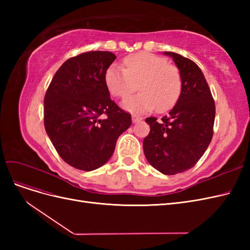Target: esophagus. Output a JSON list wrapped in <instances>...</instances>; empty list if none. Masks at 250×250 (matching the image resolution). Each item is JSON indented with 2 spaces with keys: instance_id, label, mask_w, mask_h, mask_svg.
Here are the masks:
<instances>
[{
  "instance_id": "34e87169",
  "label": "esophagus",
  "mask_w": 250,
  "mask_h": 250,
  "mask_svg": "<svg viewBox=\"0 0 250 250\" xmlns=\"http://www.w3.org/2000/svg\"><path fill=\"white\" fill-rule=\"evenodd\" d=\"M140 121H142V118L138 115H132V122L133 123H137V122H140Z\"/></svg>"
}]
</instances>
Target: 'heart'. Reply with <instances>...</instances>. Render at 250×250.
<instances>
[{
	"mask_svg": "<svg viewBox=\"0 0 250 250\" xmlns=\"http://www.w3.org/2000/svg\"><path fill=\"white\" fill-rule=\"evenodd\" d=\"M123 65L124 69L110 65L105 72L104 82L116 98H126L139 85L141 93L124 100L125 109L135 113L154 108L166 111L176 104L183 89V76L177 65L147 52L127 56Z\"/></svg>",
	"mask_w": 250,
	"mask_h": 250,
	"instance_id": "obj_1",
	"label": "heart"
}]
</instances>
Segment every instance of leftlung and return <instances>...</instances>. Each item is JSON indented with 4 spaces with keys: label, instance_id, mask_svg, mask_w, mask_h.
<instances>
[{
    "label": "left lung",
    "instance_id": "left-lung-1",
    "mask_svg": "<svg viewBox=\"0 0 250 250\" xmlns=\"http://www.w3.org/2000/svg\"><path fill=\"white\" fill-rule=\"evenodd\" d=\"M173 58L183 76V89L169 115L158 121L146 119L150 132L143 149L149 164L166 175L193 168L206 152L214 134L215 101L199 66L174 52Z\"/></svg>",
    "mask_w": 250,
    "mask_h": 250
}]
</instances>
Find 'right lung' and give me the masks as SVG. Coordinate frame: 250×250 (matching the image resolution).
<instances>
[{
  "instance_id": "obj_1",
  "label": "right lung",
  "mask_w": 250,
  "mask_h": 250,
  "mask_svg": "<svg viewBox=\"0 0 250 250\" xmlns=\"http://www.w3.org/2000/svg\"><path fill=\"white\" fill-rule=\"evenodd\" d=\"M116 58L108 51L69 58L44 95V128L59 156L76 169L92 171L103 166L118 138L131 125V115L110 99L104 82Z\"/></svg>"
}]
</instances>
